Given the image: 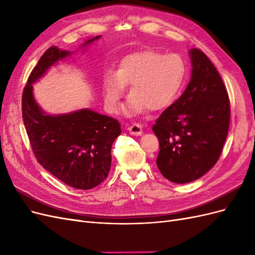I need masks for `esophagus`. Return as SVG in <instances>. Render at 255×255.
I'll use <instances>...</instances> for the list:
<instances>
[{"mask_svg":"<svg viewBox=\"0 0 255 255\" xmlns=\"http://www.w3.org/2000/svg\"><path fill=\"white\" fill-rule=\"evenodd\" d=\"M128 132L129 134L132 135H135V136H139L142 134L143 129H142V127L140 125H138V123H133L132 126L128 127Z\"/></svg>","mask_w":255,"mask_h":255,"instance_id":"1","label":"esophagus"}]
</instances>
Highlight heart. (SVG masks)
Wrapping results in <instances>:
<instances>
[{
    "mask_svg": "<svg viewBox=\"0 0 255 255\" xmlns=\"http://www.w3.org/2000/svg\"><path fill=\"white\" fill-rule=\"evenodd\" d=\"M185 64L175 54H163L144 50L123 58L114 74L103 83L106 105L112 112L117 110L129 85V99L126 114L160 112L170 105L185 79Z\"/></svg>",
    "mask_w": 255,
    "mask_h": 255,
    "instance_id": "1",
    "label": "heart"
}]
</instances>
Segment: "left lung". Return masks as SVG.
Masks as SVG:
<instances>
[{"mask_svg":"<svg viewBox=\"0 0 255 255\" xmlns=\"http://www.w3.org/2000/svg\"><path fill=\"white\" fill-rule=\"evenodd\" d=\"M191 80L183 95L156 119V165L176 184L195 181L217 163L227 139L231 109L227 88L212 61L190 51Z\"/></svg>","mask_w":255,"mask_h":255,"instance_id":"left-lung-1","label":"left lung"}]
</instances>
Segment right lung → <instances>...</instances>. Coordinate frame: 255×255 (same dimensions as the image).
Instances as JSON below:
<instances>
[{"instance_id": "obj_1", "label": "right lung", "mask_w": 255, "mask_h": 255, "mask_svg": "<svg viewBox=\"0 0 255 255\" xmlns=\"http://www.w3.org/2000/svg\"><path fill=\"white\" fill-rule=\"evenodd\" d=\"M97 36L86 44L97 40ZM70 55L51 47L30 72L22 94V118L34 155L45 170L76 189H91L109 175L112 144L121 134L120 123L89 110L45 115L33 97L32 83L57 60Z\"/></svg>"}]
</instances>
